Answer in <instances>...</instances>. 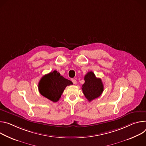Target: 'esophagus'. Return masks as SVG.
Returning a JSON list of instances; mask_svg holds the SVG:
<instances>
[{
	"label": "esophagus",
	"mask_w": 146,
	"mask_h": 146,
	"mask_svg": "<svg viewBox=\"0 0 146 146\" xmlns=\"http://www.w3.org/2000/svg\"><path fill=\"white\" fill-rule=\"evenodd\" d=\"M72 82H73V84H74V85H76V84H77V81H76V79H72Z\"/></svg>",
	"instance_id": "1"
}]
</instances>
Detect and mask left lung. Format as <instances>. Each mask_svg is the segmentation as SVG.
Wrapping results in <instances>:
<instances>
[{
    "mask_svg": "<svg viewBox=\"0 0 146 146\" xmlns=\"http://www.w3.org/2000/svg\"><path fill=\"white\" fill-rule=\"evenodd\" d=\"M84 80L85 83L82 85V90L85 98L89 102L99 98L104 90L102 79L96 78L94 74L90 71L86 74Z\"/></svg>",
    "mask_w": 146,
    "mask_h": 146,
    "instance_id": "left-lung-1",
    "label": "left lung"
}]
</instances>
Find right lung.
Segmentation results:
<instances>
[{
	"instance_id": "add662e5",
	"label": "right lung",
	"mask_w": 146,
	"mask_h": 146,
	"mask_svg": "<svg viewBox=\"0 0 146 146\" xmlns=\"http://www.w3.org/2000/svg\"><path fill=\"white\" fill-rule=\"evenodd\" d=\"M72 85L71 80L64 78L57 71L44 75L38 84L39 93L46 98L57 102L59 100L65 88Z\"/></svg>"
}]
</instances>
